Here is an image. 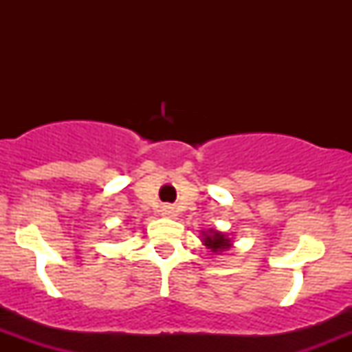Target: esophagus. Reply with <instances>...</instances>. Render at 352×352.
Returning <instances> with one entry per match:
<instances>
[{"mask_svg": "<svg viewBox=\"0 0 352 352\" xmlns=\"http://www.w3.org/2000/svg\"><path fill=\"white\" fill-rule=\"evenodd\" d=\"M172 208H165V214H172Z\"/></svg>", "mask_w": 352, "mask_h": 352, "instance_id": "obj_1", "label": "esophagus"}]
</instances>
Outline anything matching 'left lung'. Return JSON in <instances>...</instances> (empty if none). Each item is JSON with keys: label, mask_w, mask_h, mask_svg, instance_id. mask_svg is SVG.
Segmentation results:
<instances>
[{"label": "left lung", "mask_w": 352, "mask_h": 352, "mask_svg": "<svg viewBox=\"0 0 352 352\" xmlns=\"http://www.w3.org/2000/svg\"><path fill=\"white\" fill-rule=\"evenodd\" d=\"M202 243L212 252V254H221V252L232 248V239L225 233L218 232V230H208V232H202Z\"/></svg>", "instance_id": "8db88e82"}]
</instances>
